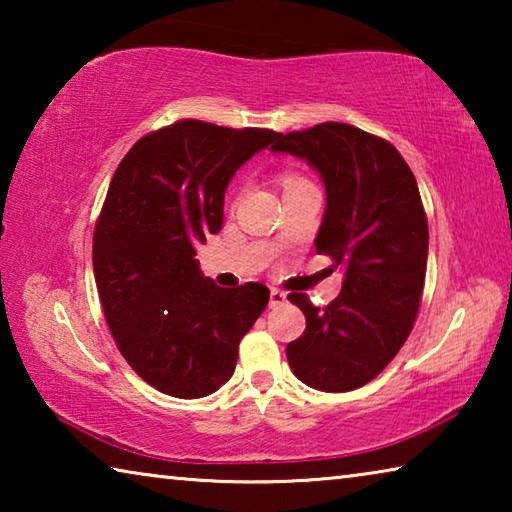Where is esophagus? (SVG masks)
Here are the masks:
<instances>
[{
  "instance_id": "1",
  "label": "esophagus",
  "mask_w": 512,
  "mask_h": 512,
  "mask_svg": "<svg viewBox=\"0 0 512 512\" xmlns=\"http://www.w3.org/2000/svg\"><path fill=\"white\" fill-rule=\"evenodd\" d=\"M284 300H287V296L280 289H271V298H268V307H280L284 305Z\"/></svg>"
}]
</instances>
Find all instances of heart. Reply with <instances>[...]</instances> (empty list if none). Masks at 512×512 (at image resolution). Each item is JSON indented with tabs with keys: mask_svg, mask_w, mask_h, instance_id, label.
Wrapping results in <instances>:
<instances>
[{
	"mask_svg": "<svg viewBox=\"0 0 512 512\" xmlns=\"http://www.w3.org/2000/svg\"><path fill=\"white\" fill-rule=\"evenodd\" d=\"M280 183H282V189L284 192H289V189H296L300 185H309V180L302 176V173L293 171V169H284L280 173Z\"/></svg>",
	"mask_w": 512,
	"mask_h": 512,
	"instance_id": "b5f03b06",
	"label": "heart"
}]
</instances>
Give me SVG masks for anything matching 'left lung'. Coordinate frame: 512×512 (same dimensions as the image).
<instances>
[{
	"label": "left lung",
	"mask_w": 512,
	"mask_h": 512,
	"mask_svg": "<svg viewBox=\"0 0 512 512\" xmlns=\"http://www.w3.org/2000/svg\"><path fill=\"white\" fill-rule=\"evenodd\" d=\"M271 149L320 171L327 210L316 250L345 268L327 307L289 293L307 318L287 345L289 366L316 391L348 393L395 359L420 311L429 248L420 189L391 142L341 121L280 133Z\"/></svg>",
	"instance_id": "8db88e82"
}]
</instances>
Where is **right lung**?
Segmentation results:
<instances>
[{
    "label": "right lung",
    "instance_id": "right-lung-1",
    "mask_svg": "<svg viewBox=\"0 0 512 512\" xmlns=\"http://www.w3.org/2000/svg\"><path fill=\"white\" fill-rule=\"evenodd\" d=\"M277 135L180 119L140 137L110 180L94 280L119 352L155 391L180 400L219 391L268 305L264 284L221 289L194 257L221 230L230 178Z\"/></svg>",
    "mask_w": 512,
    "mask_h": 512
}]
</instances>
